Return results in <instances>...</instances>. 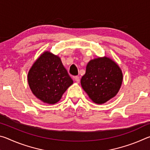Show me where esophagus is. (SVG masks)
<instances>
[{"mask_svg":"<svg viewBox=\"0 0 150 150\" xmlns=\"http://www.w3.org/2000/svg\"><path fill=\"white\" fill-rule=\"evenodd\" d=\"M74 79L75 80V81L77 83H79L80 78H79V76H75V77H74Z\"/></svg>","mask_w":150,"mask_h":150,"instance_id":"1","label":"esophagus"}]
</instances>
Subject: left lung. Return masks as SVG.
<instances>
[{
    "label": "left lung",
    "mask_w": 150,
    "mask_h": 150,
    "mask_svg": "<svg viewBox=\"0 0 150 150\" xmlns=\"http://www.w3.org/2000/svg\"><path fill=\"white\" fill-rule=\"evenodd\" d=\"M122 78V71L115 62L98 57L88 63L81 84L94 103L103 104L118 93Z\"/></svg>",
    "instance_id": "obj_1"
}]
</instances>
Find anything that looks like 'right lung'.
<instances>
[{
  "instance_id": "1",
  "label": "right lung",
  "mask_w": 150,
  "mask_h": 150,
  "mask_svg": "<svg viewBox=\"0 0 150 150\" xmlns=\"http://www.w3.org/2000/svg\"><path fill=\"white\" fill-rule=\"evenodd\" d=\"M30 89L38 98L47 104L59 101L73 80L60 58L45 52L35 61L28 74Z\"/></svg>"
}]
</instances>
